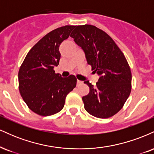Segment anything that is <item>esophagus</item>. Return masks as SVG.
I'll list each match as a JSON object with an SVG mask.
<instances>
[{
    "mask_svg": "<svg viewBox=\"0 0 154 154\" xmlns=\"http://www.w3.org/2000/svg\"><path fill=\"white\" fill-rule=\"evenodd\" d=\"M82 83H83V82H82V81L78 80V79H77V85H79L82 84Z\"/></svg>",
    "mask_w": 154,
    "mask_h": 154,
    "instance_id": "obj_1",
    "label": "esophagus"
}]
</instances>
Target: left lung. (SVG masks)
Segmentation results:
<instances>
[{
  "instance_id": "8db88e82",
  "label": "left lung",
  "mask_w": 154,
  "mask_h": 154,
  "mask_svg": "<svg viewBox=\"0 0 154 154\" xmlns=\"http://www.w3.org/2000/svg\"><path fill=\"white\" fill-rule=\"evenodd\" d=\"M70 37L99 76L95 87L88 80L84 82L90 88L89 93L82 97L85 109L100 119L114 116L131 92L132 74L126 58L109 35L93 25L76 26Z\"/></svg>"
}]
</instances>
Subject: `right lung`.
I'll return each instance as SVG.
<instances>
[{"label":"right lung","mask_w":154,"mask_h":154,"mask_svg":"<svg viewBox=\"0 0 154 154\" xmlns=\"http://www.w3.org/2000/svg\"><path fill=\"white\" fill-rule=\"evenodd\" d=\"M75 26L66 25L45 35L30 49L19 71V89L33 112L51 116L62 110L67 94L76 87L74 75L61 77L54 66L59 63V46Z\"/></svg>","instance_id":"1"}]
</instances>
